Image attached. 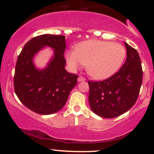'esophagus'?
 Segmentation results:
<instances>
[{"label":"esophagus","mask_w":154,"mask_h":154,"mask_svg":"<svg viewBox=\"0 0 154 154\" xmlns=\"http://www.w3.org/2000/svg\"><path fill=\"white\" fill-rule=\"evenodd\" d=\"M77 80H78V82H83V81L85 80V77H83L82 76H79Z\"/></svg>","instance_id":"34e87169"}]
</instances>
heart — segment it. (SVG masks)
<instances>
[{
	"instance_id": "1",
	"label": "heart",
	"mask_w": 154,
	"mask_h": 154,
	"mask_svg": "<svg viewBox=\"0 0 154 154\" xmlns=\"http://www.w3.org/2000/svg\"><path fill=\"white\" fill-rule=\"evenodd\" d=\"M125 55V48L119 43L91 40L79 44L75 53H67L66 61L72 70L86 65L88 73L91 77L103 79L119 69Z\"/></svg>"
}]
</instances>
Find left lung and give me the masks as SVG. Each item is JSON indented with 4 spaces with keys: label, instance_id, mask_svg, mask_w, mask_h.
I'll return each mask as SVG.
<instances>
[{
    "label": "left lung",
    "instance_id": "1",
    "mask_svg": "<svg viewBox=\"0 0 154 154\" xmlns=\"http://www.w3.org/2000/svg\"><path fill=\"white\" fill-rule=\"evenodd\" d=\"M127 59L119 72L99 82L88 81V100L92 111L103 118H114L133 106L143 81L140 58L135 48L125 43Z\"/></svg>",
    "mask_w": 154,
    "mask_h": 154
}]
</instances>
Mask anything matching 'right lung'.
Listing matches in <instances>:
<instances>
[{
    "label": "right lung",
    "mask_w": 154,
    "mask_h": 154,
    "mask_svg": "<svg viewBox=\"0 0 154 154\" xmlns=\"http://www.w3.org/2000/svg\"><path fill=\"white\" fill-rule=\"evenodd\" d=\"M50 47L54 56L43 70L37 69L33 59L40 50ZM66 40L63 35H42L31 39L19 55L14 85L16 95L26 108L43 115L52 114L64 106L77 85L78 76L64 69Z\"/></svg>",
    "instance_id": "add662e5"
}]
</instances>
